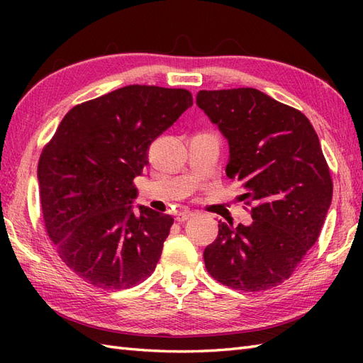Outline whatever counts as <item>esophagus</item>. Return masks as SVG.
I'll use <instances>...</instances> for the list:
<instances>
[{
	"instance_id": "1",
	"label": "esophagus",
	"mask_w": 363,
	"mask_h": 363,
	"mask_svg": "<svg viewBox=\"0 0 363 363\" xmlns=\"http://www.w3.org/2000/svg\"><path fill=\"white\" fill-rule=\"evenodd\" d=\"M194 215H195V212H191V211H181L176 213V221H179V223L187 221L189 218L194 217Z\"/></svg>"
}]
</instances>
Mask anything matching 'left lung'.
<instances>
[{"instance_id":"1","label":"left lung","mask_w":363,"mask_h":363,"mask_svg":"<svg viewBox=\"0 0 363 363\" xmlns=\"http://www.w3.org/2000/svg\"><path fill=\"white\" fill-rule=\"evenodd\" d=\"M196 104L228 140L226 174L252 206L248 226L220 221L207 272L235 290L276 287L318 240L333 199L318 135L304 113L256 89L199 90Z\"/></svg>"}]
</instances>
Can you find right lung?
<instances>
[{
    "mask_svg": "<svg viewBox=\"0 0 363 363\" xmlns=\"http://www.w3.org/2000/svg\"><path fill=\"white\" fill-rule=\"evenodd\" d=\"M194 104L189 90L126 86L74 106L38 159L45 228L59 257L106 290L143 282L173 217L137 206L150 145Z\"/></svg>",
    "mask_w": 363,
    "mask_h": 363,
    "instance_id": "right-lung-1",
    "label": "right lung"
}]
</instances>
